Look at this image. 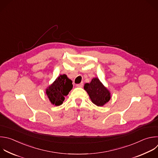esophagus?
I'll return each instance as SVG.
<instances>
[{
	"label": "esophagus",
	"mask_w": 158,
	"mask_h": 158,
	"mask_svg": "<svg viewBox=\"0 0 158 158\" xmlns=\"http://www.w3.org/2000/svg\"><path fill=\"white\" fill-rule=\"evenodd\" d=\"M83 85H84L83 82H81V83L78 84H77V85H76V86H77V87H83Z\"/></svg>",
	"instance_id": "obj_1"
}]
</instances>
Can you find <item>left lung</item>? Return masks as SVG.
<instances>
[{"mask_svg":"<svg viewBox=\"0 0 158 158\" xmlns=\"http://www.w3.org/2000/svg\"><path fill=\"white\" fill-rule=\"evenodd\" d=\"M84 89L89 94L91 101L98 107L103 106L110 99V93L97 77L84 84Z\"/></svg>","mask_w":158,"mask_h":158,"instance_id":"obj_1","label":"left lung"}]
</instances>
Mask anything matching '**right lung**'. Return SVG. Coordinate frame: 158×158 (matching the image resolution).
<instances>
[{"instance_id": "obj_1", "label": "right lung", "mask_w": 158, "mask_h": 158, "mask_svg": "<svg viewBox=\"0 0 158 158\" xmlns=\"http://www.w3.org/2000/svg\"><path fill=\"white\" fill-rule=\"evenodd\" d=\"M73 82L66 74L60 75L46 90V94L52 105H61L69 92L73 89Z\"/></svg>"}]
</instances>
